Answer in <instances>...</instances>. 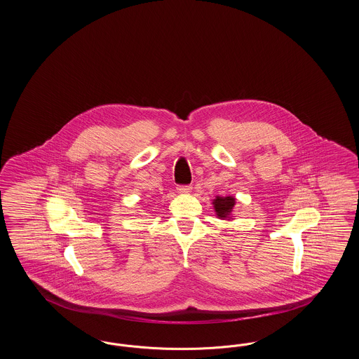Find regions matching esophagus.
I'll list each match as a JSON object with an SVG mask.
<instances>
[{
	"label": "esophagus",
	"instance_id": "1",
	"mask_svg": "<svg viewBox=\"0 0 359 359\" xmlns=\"http://www.w3.org/2000/svg\"><path fill=\"white\" fill-rule=\"evenodd\" d=\"M191 189H192L191 186H179V187H177V192H179V194H189Z\"/></svg>",
	"mask_w": 359,
	"mask_h": 359
}]
</instances>
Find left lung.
<instances>
[{
    "mask_svg": "<svg viewBox=\"0 0 359 359\" xmlns=\"http://www.w3.org/2000/svg\"><path fill=\"white\" fill-rule=\"evenodd\" d=\"M212 205L215 210V214L222 221H231L234 219V205H236V198L234 196H215L212 201Z\"/></svg>",
    "mask_w": 359,
    "mask_h": 359,
    "instance_id": "obj_1",
    "label": "left lung"
}]
</instances>
